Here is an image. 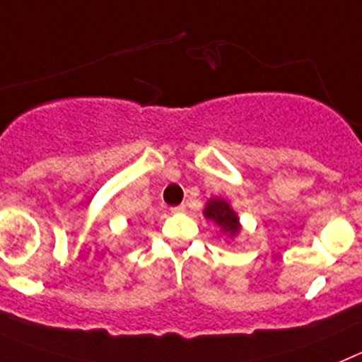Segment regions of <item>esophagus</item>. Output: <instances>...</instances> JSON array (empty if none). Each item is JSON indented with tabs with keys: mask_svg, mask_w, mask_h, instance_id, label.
Instances as JSON below:
<instances>
[{
	"mask_svg": "<svg viewBox=\"0 0 362 362\" xmlns=\"http://www.w3.org/2000/svg\"><path fill=\"white\" fill-rule=\"evenodd\" d=\"M187 209V206L181 204V206H175V208H170V213H183Z\"/></svg>",
	"mask_w": 362,
	"mask_h": 362,
	"instance_id": "34e87169",
	"label": "esophagus"
}]
</instances>
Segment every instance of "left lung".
Returning <instances> with one entry per match:
<instances>
[{
	"label": "left lung",
	"mask_w": 362,
	"mask_h": 362,
	"mask_svg": "<svg viewBox=\"0 0 362 362\" xmlns=\"http://www.w3.org/2000/svg\"><path fill=\"white\" fill-rule=\"evenodd\" d=\"M204 216L215 222L229 238H235L242 230L238 215H236L235 209L230 208L229 202L223 201V199H209L204 208Z\"/></svg>",
	"instance_id": "1"
}]
</instances>
